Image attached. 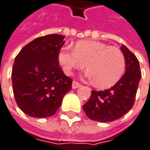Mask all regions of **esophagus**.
I'll return each instance as SVG.
<instances>
[{"label": "esophagus", "mask_w": 150, "mask_h": 150, "mask_svg": "<svg viewBox=\"0 0 150 150\" xmlns=\"http://www.w3.org/2000/svg\"><path fill=\"white\" fill-rule=\"evenodd\" d=\"M81 85L79 82L75 81L72 82V88H73V89H77V88L81 87Z\"/></svg>", "instance_id": "obj_1"}]
</instances>
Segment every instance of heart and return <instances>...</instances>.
Segmentation results:
<instances>
[{
  "mask_svg": "<svg viewBox=\"0 0 150 150\" xmlns=\"http://www.w3.org/2000/svg\"><path fill=\"white\" fill-rule=\"evenodd\" d=\"M59 63L67 75L86 64V77L98 88L112 86L122 76L126 60L120 49L106 43L91 40L76 42L75 50L63 48L58 55Z\"/></svg>",
  "mask_w": 150,
  "mask_h": 150,
  "instance_id": "1",
  "label": "heart"
}]
</instances>
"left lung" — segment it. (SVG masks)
I'll use <instances>...</instances> for the list:
<instances>
[{
    "instance_id": "1",
    "label": "left lung",
    "mask_w": 150,
    "mask_h": 150,
    "mask_svg": "<svg viewBox=\"0 0 150 150\" xmlns=\"http://www.w3.org/2000/svg\"><path fill=\"white\" fill-rule=\"evenodd\" d=\"M121 50L125 57V74L112 87L105 91H91V96L83 105L90 119L109 122L122 117L133 108L137 93L141 70L136 56L123 44Z\"/></svg>"
}]
</instances>
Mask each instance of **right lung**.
I'll return each mask as SVG.
<instances>
[{"label":"right lung","instance_id":"add662e5","mask_svg":"<svg viewBox=\"0 0 150 150\" xmlns=\"http://www.w3.org/2000/svg\"><path fill=\"white\" fill-rule=\"evenodd\" d=\"M64 36L49 34L28 43L15 59L11 71L15 100L33 117H51L59 108L72 80L63 73L58 55Z\"/></svg>","mask_w":150,"mask_h":150}]
</instances>
